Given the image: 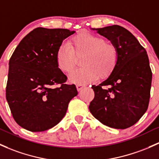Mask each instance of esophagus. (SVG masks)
Segmentation results:
<instances>
[{
    "mask_svg": "<svg viewBox=\"0 0 159 159\" xmlns=\"http://www.w3.org/2000/svg\"><path fill=\"white\" fill-rule=\"evenodd\" d=\"M84 87H86V86H85V85H83V84H77V85H76V89H77V90L79 92L80 91V90L83 89Z\"/></svg>",
    "mask_w": 159,
    "mask_h": 159,
    "instance_id": "1",
    "label": "esophagus"
}]
</instances>
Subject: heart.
<instances>
[{
    "label": "heart",
    "instance_id": "b5f03b06",
    "mask_svg": "<svg viewBox=\"0 0 159 159\" xmlns=\"http://www.w3.org/2000/svg\"><path fill=\"white\" fill-rule=\"evenodd\" d=\"M83 56L80 65L83 67L70 74V81L86 83L97 77L108 76L118 61V50L113 43L105 42L98 35L83 32L73 37L68 45L60 46L57 53V64L62 72L70 73L76 64V57Z\"/></svg>",
    "mask_w": 159,
    "mask_h": 159
}]
</instances>
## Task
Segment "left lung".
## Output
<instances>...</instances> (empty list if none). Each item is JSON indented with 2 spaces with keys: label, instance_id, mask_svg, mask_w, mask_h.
<instances>
[{
  "label": "left lung",
  "instance_id": "8db88e82",
  "mask_svg": "<svg viewBox=\"0 0 159 159\" xmlns=\"http://www.w3.org/2000/svg\"><path fill=\"white\" fill-rule=\"evenodd\" d=\"M91 30L115 45L118 61L106 80L92 86L95 98L89 108L102 124L126 129L136 124L148 106L152 73L147 53L136 37L120 25Z\"/></svg>",
  "mask_w": 159,
  "mask_h": 159
}]
</instances>
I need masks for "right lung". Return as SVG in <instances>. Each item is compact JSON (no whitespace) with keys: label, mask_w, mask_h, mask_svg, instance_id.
Instances as JSON below:
<instances>
[{"label":"right lung","mask_w":159,"mask_h":159,"mask_svg":"<svg viewBox=\"0 0 159 159\" xmlns=\"http://www.w3.org/2000/svg\"><path fill=\"white\" fill-rule=\"evenodd\" d=\"M75 33L66 29H35L19 43L9 61L6 98L15 121L32 132L54 127L65 116L78 94L57 64L64 39ZM59 84L58 87H56Z\"/></svg>","instance_id":"obj_1"}]
</instances>
